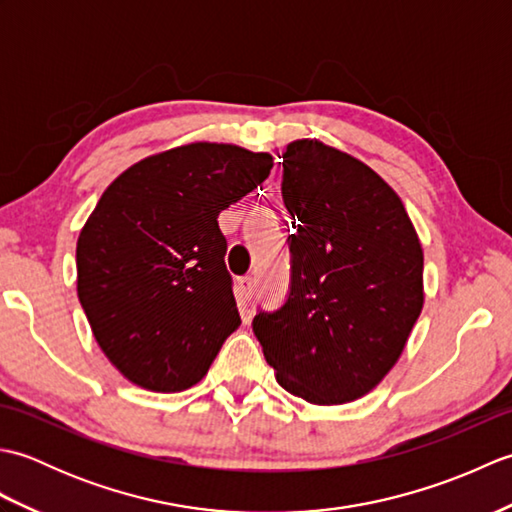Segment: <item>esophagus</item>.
Listing matches in <instances>:
<instances>
[{
	"mask_svg": "<svg viewBox=\"0 0 512 512\" xmlns=\"http://www.w3.org/2000/svg\"><path fill=\"white\" fill-rule=\"evenodd\" d=\"M250 297H253V277H242V279L237 281V299L246 308Z\"/></svg>",
	"mask_w": 512,
	"mask_h": 512,
	"instance_id": "1",
	"label": "esophagus"
}]
</instances>
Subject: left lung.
Returning <instances> with one entry per match:
<instances>
[{"label": "left lung", "mask_w": 512, "mask_h": 512, "mask_svg": "<svg viewBox=\"0 0 512 512\" xmlns=\"http://www.w3.org/2000/svg\"><path fill=\"white\" fill-rule=\"evenodd\" d=\"M281 195L295 217L290 295L253 332L277 383L310 405L369 394L398 363L422 303V244L398 193L345 151L299 138Z\"/></svg>", "instance_id": "left-lung-1"}]
</instances>
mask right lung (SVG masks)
I'll return each instance as SVG.
<instances>
[{
  "label": "right lung",
  "instance_id": "right-lung-1",
  "mask_svg": "<svg viewBox=\"0 0 512 512\" xmlns=\"http://www.w3.org/2000/svg\"><path fill=\"white\" fill-rule=\"evenodd\" d=\"M270 169L266 151L191 143L143 158L103 191L76 242V292L129 383L189 389L239 328L217 215Z\"/></svg>",
  "mask_w": 512,
  "mask_h": 512
}]
</instances>
